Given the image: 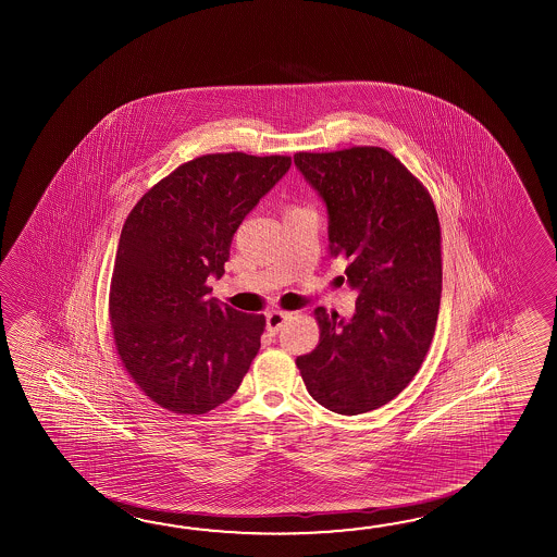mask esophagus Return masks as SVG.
Segmentation results:
<instances>
[{"label":"esophagus","mask_w":557,"mask_h":557,"mask_svg":"<svg viewBox=\"0 0 557 557\" xmlns=\"http://www.w3.org/2000/svg\"><path fill=\"white\" fill-rule=\"evenodd\" d=\"M290 319V312H284V310H273V312H269L267 314V329L271 334H276V332L281 331V326H283L286 320Z\"/></svg>","instance_id":"obj_1"}]
</instances>
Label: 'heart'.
Segmentation results:
<instances>
[{
    "mask_svg": "<svg viewBox=\"0 0 557 557\" xmlns=\"http://www.w3.org/2000/svg\"><path fill=\"white\" fill-rule=\"evenodd\" d=\"M293 209H295V207H293Z\"/></svg>",
    "mask_w": 557,
    "mask_h": 557,
    "instance_id": "b5f03b06",
    "label": "heart"
}]
</instances>
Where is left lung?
Instances as JSON below:
<instances>
[{
	"label": "left lung",
	"instance_id": "obj_1",
	"mask_svg": "<svg viewBox=\"0 0 557 557\" xmlns=\"http://www.w3.org/2000/svg\"><path fill=\"white\" fill-rule=\"evenodd\" d=\"M329 209L332 257L348 261L355 317L314 308L320 338L296 358L308 394L336 414L394 400L426 358L438 322L442 233L426 187L382 147L295 154Z\"/></svg>",
	"mask_w": 557,
	"mask_h": 557
}]
</instances>
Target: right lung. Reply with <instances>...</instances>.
Segmentation results:
<instances>
[{"label":"right lung","instance_id":"right-lung-1","mask_svg":"<svg viewBox=\"0 0 557 557\" xmlns=\"http://www.w3.org/2000/svg\"><path fill=\"white\" fill-rule=\"evenodd\" d=\"M290 163L286 154H201L131 209L109 288L111 331L131 380L173 414L226 403L261 348L264 317L209 300L207 281L225 274L238 225Z\"/></svg>","mask_w":557,"mask_h":557}]
</instances>
